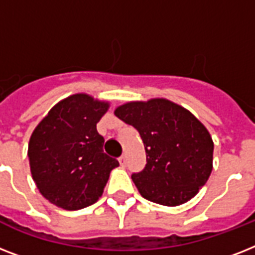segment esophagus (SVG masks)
Listing matches in <instances>:
<instances>
[{
    "instance_id": "esophagus-1",
    "label": "esophagus",
    "mask_w": 255,
    "mask_h": 255,
    "mask_svg": "<svg viewBox=\"0 0 255 255\" xmlns=\"http://www.w3.org/2000/svg\"><path fill=\"white\" fill-rule=\"evenodd\" d=\"M119 163L122 167H126V165H127V157H126V156H120Z\"/></svg>"
}]
</instances>
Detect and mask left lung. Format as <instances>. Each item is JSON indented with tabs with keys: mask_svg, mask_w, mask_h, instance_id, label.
<instances>
[{
	"mask_svg": "<svg viewBox=\"0 0 255 255\" xmlns=\"http://www.w3.org/2000/svg\"><path fill=\"white\" fill-rule=\"evenodd\" d=\"M143 140L147 164L132 173L140 194L149 201L177 206L194 197L213 168V140L188 110L167 99L129 102L115 110Z\"/></svg>",
	"mask_w": 255,
	"mask_h": 255,
	"instance_id": "left-lung-1",
	"label": "left lung"
}]
</instances>
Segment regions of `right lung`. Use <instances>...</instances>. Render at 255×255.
Instances as JSON below:
<instances>
[{"label":"right lung","instance_id":"1","mask_svg":"<svg viewBox=\"0 0 255 255\" xmlns=\"http://www.w3.org/2000/svg\"><path fill=\"white\" fill-rule=\"evenodd\" d=\"M107 102L75 94L55 104L29 141L30 170L41 194L66 210L83 209L102 196L119 161L104 153L96 123Z\"/></svg>","mask_w":255,"mask_h":255}]
</instances>
